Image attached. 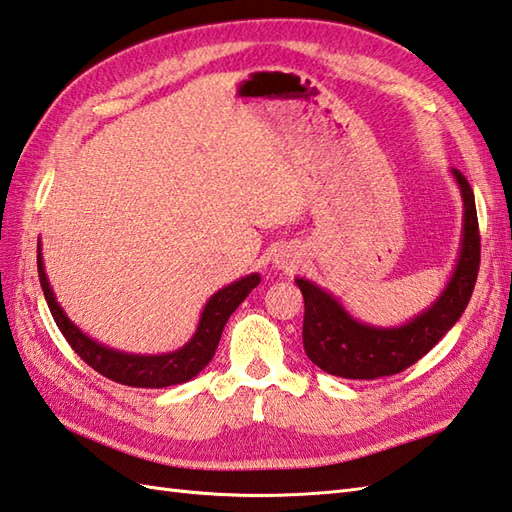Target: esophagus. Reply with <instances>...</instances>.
<instances>
[{
  "mask_svg": "<svg viewBox=\"0 0 512 512\" xmlns=\"http://www.w3.org/2000/svg\"><path fill=\"white\" fill-rule=\"evenodd\" d=\"M301 253L296 251L294 246H281L277 248V253L272 255V268L283 270V272H292L301 266Z\"/></svg>",
  "mask_w": 512,
  "mask_h": 512,
  "instance_id": "obj_1",
  "label": "esophagus"
}]
</instances>
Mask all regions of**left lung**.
<instances>
[{"mask_svg": "<svg viewBox=\"0 0 512 512\" xmlns=\"http://www.w3.org/2000/svg\"><path fill=\"white\" fill-rule=\"evenodd\" d=\"M451 176L462 198V235L456 266L436 299L403 325L362 323L336 294L318 283L296 277L303 292V347L320 371L344 379H377L412 366L458 323L467 310L480 268V233L475 198L467 178Z\"/></svg>", "mask_w": 512, "mask_h": 512, "instance_id": "left-lung-1", "label": "left lung"}]
</instances>
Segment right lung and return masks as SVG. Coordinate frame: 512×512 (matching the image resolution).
I'll return each instance as SVG.
<instances>
[{
	"label": "right lung",
	"mask_w": 512,
	"mask_h": 512,
	"mask_svg": "<svg viewBox=\"0 0 512 512\" xmlns=\"http://www.w3.org/2000/svg\"><path fill=\"white\" fill-rule=\"evenodd\" d=\"M37 264L47 307H50L56 325L61 329L65 340L71 344V349H74L93 371L113 379L117 384L135 388H165L174 384H185L189 379H194L202 368L211 362L222 338L224 325H227L231 314L261 281L259 272H251V275L237 279L229 285H224L218 292H213L205 307H202L194 336L189 338L181 349L170 353L146 355L120 351L109 347V344L98 342L89 334H85V331L65 314L61 303L56 301L50 279H47L41 240L37 244Z\"/></svg>",
	"instance_id": "obj_1"
}]
</instances>
